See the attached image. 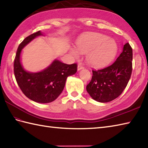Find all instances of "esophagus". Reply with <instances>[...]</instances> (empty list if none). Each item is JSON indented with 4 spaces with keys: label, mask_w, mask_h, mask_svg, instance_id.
Instances as JSON below:
<instances>
[{
    "label": "esophagus",
    "mask_w": 148,
    "mask_h": 148,
    "mask_svg": "<svg viewBox=\"0 0 148 148\" xmlns=\"http://www.w3.org/2000/svg\"><path fill=\"white\" fill-rule=\"evenodd\" d=\"M84 68V66L81 64H79L77 65V70L80 71L81 69H83Z\"/></svg>",
    "instance_id": "esophagus-1"
}]
</instances>
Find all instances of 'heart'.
I'll use <instances>...</instances> for the list:
<instances>
[{"instance_id": "b5f03b06", "label": "heart", "mask_w": 148, "mask_h": 148, "mask_svg": "<svg viewBox=\"0 0 148 148\" xmlns=\"http://www.w3.org/2000/svg\"><path fill=\"white\" fill-rule=\"evenodd\" d=\"M76 49L71 48V54L78 57L79 53H87L86 60L93 67H102L111 62L118 51L115 40L99 33H87L76 41Z\"/></svg>"}]
</instances>
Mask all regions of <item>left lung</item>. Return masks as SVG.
I'll return each mask as SVG.
<instances>
[{"mask_svg":"<svg viewBox=\"0 0 148 148\" xmlns=\"http://www.w3.org/2000/svg\"><path fill=\"white\" fill-rule=\"evenodd\" d=\"M132 48L127 42L116 60L108 67L92 70L86 90L97 102H108L117 98L126 88L132 71Z\"/></svg>","mask_w":148,"mask_h":148,"instance_id":"1","label":"left lung"}]
</instances>
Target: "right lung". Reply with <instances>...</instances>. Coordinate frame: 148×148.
Here are the masks:
<instances>
[{
    "instance_id": "1",
    "label": "right lung",
    "mask_w": 148,
    "mask_h": 148,
    "mask_svg": "<svg viewBox=\"0 0 148 148\" xmlns=\"http://www.w3.org/2000/svg\"><path fill=\"white\" fill-rule=\"evenodd\" d=\"M41 35L40 31H37L27 37L20 44L14 60V73L18 86L24 95L33 101L43 103L54 101L60 95L67 77L76 73L77 65L66 64L55 60L41 72H27L20 63L21 49L37 36Z\"/></svg>"
}]
</instances>
